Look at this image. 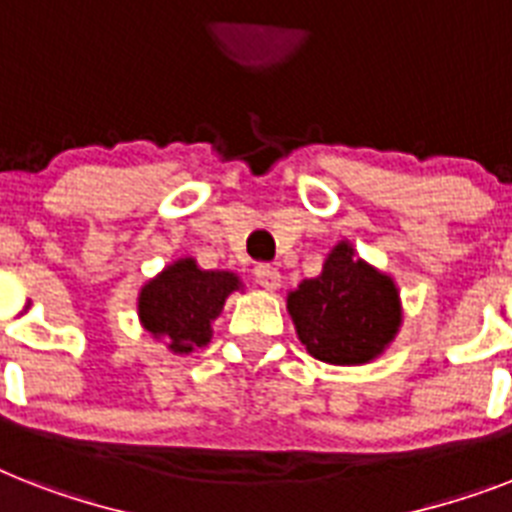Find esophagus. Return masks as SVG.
<instances>
[{
    "mask_svg": "<svg viewBox=\"0 0 512 512\" xmlns=\"http://www.w3.org/2000/svg\"><path fill=\"white\" fill-rule=\"evenodd\" d=\"M255 281L263 289H268V292H273V289H278L281 286V273H278L276 265L270 263H260L255 268Z\"/></svg>",
    "mask_w": 512,
    "mask_h": 512,
    "instance_id": "1",
    "label": "esophagus"
}]
</instances>
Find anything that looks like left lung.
Masks as SVG:
<instances>
[{
  "label": "left lung",
  "mask_w": 512,
  "mask_h": 512,
  "mask_svg": "<svg viewBox=\"0 0 512 512\" xmlns=\"http://www.w3.org/2000/svg\"><path fill=\"white\" fill-rule=\"evenodd\" d=\"M299 342L315 360L363 365L386 350L402 323L400 292L347 242L336 244L318 278L286 299Z\"/></svg>",
  "instance_id": "obj_1"
}]
</instances>
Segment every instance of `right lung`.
Masks as SVG:
<instances>
[{
	"label": "right lung",
	"instance_id": "right-lung-1",
	"mask_svg": "<svg viewBox=\"0 0 512 512\" xmlns=\"http://www.w3.org/2000/svg\"><path fill=\"white\" fill-rule=\"evenodd\" d=\"M239 289V276L228 270H202L191 257L168 265L144 284L139 294L141 326L152 336H168L170 350L205 347L226 297Z\"/></svg>",
	"mask_w": 512,
	"mask_h": 512
}]
</instances>
